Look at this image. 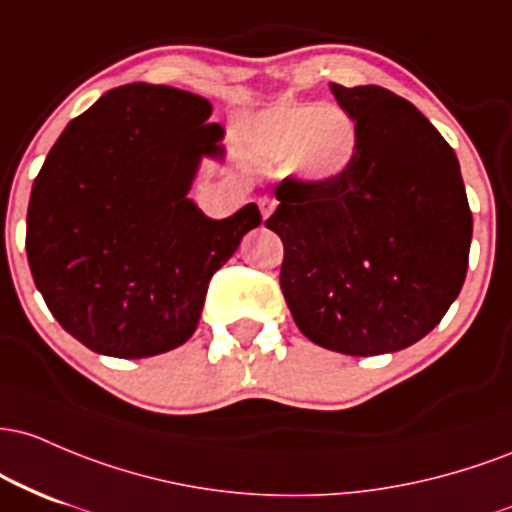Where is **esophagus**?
<instances>
[{
    "mask_svg": "<svg viewBox=\"0 0 512 512\" xmlns=\"http://www.w3.org/2000/svg\"><path fill=\"white\" fill-rule=\"evenodd\" d=\"M258 208H261L263 220H268V217H271L273 212H275V208H278V200H275V198H268V195H266V198L258 200Z\"/></svg>",
    "mask_w": 512,
    "mask_h": 512,
    "instance_id": "esophagus-1",
    "label": "esophagus"
}]
</instances>
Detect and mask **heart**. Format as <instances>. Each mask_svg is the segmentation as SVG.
<instances>
[{
  "mask_svg": "<svg viewBox=\"0 0 512 512\" xmlns=\"http://www.w3.org/2000/svg\"><path fill=\"white\" fill-rule=\"evenodd\" d=\"M241 149L258 164L287 166L295 179L324 186L353 166L360 125L341 103L283 101L246 120Z\"/></svg>",
  "mask_w": 512,
  "mask_h": 512,
  "instance_id": "1",
  "label": "heart"
}]
</instances>
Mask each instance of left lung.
<instances>
[{
	"label": "left lung",
	"instance_id": "obj_1",
	"mask_svg": "<svg viewBox=\"0 0 512 512\" xmlns=\"http://www.w3.org/2000/svg\"><path fill=\"white\" fill-rule=\"evenodd\" d=\"M331 94L358 120V157L333 183L275 186L266 227L285 246L280 290L317 346L394 353L457 300L472 210L455 149L413 103L375 84H331Z\"/></svg>",
	"mask_w": 512,
	"mask_h": 512
}]
</instances>
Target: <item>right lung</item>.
<instances>
[{
    "instance_id": "obj_1",
    "label": "right lung",
    "mask_w": 512,
    "mask_h": 512,
    "mask_svg": "<svg viewBox=\"0 0 512 512\" xmlns=\"http://www.w3.org/2000/svg\"><path fill=\"white\" fill-rule=\"evenodd\" d=\"M210 113L174 86H118L62 130L33 181L28 266L94 353L135 360L186 343L210 278L261 225L256 203L212 220L188 198L200 159H225Z\"/></svg>"
}]
</instances>
